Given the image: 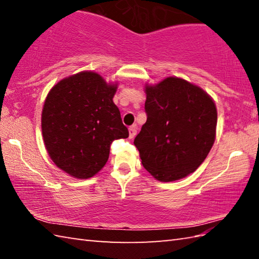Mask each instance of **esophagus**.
<instances>
[{"mask_svg":"<svg viewBox=\"0 0 259 259\" xmlns=\"http://www.w3.org/2000/svg\"><path fill=\"white\" fill-rule=\"evenodd\" d=\"M136 135H137V128H136V125L130 126V128H129V138L133 139Z\"/></svg>","mask_w":259,"mask_h":259,"instance_id":"esophagus-1","label":"esophagus"}]
</instances>
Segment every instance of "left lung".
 <instances>
[{"label":"left lung","instance_id":"left-lung-1","mask_svg":"<svg viewBox=\"0 0 259 259\" xmlns=\"http://www.w3.org/2000/svg\"><path fill=\"white\" fill-rule=\"evenodd\" d=\"M145 94L147 120L134 142L144 168L160 182L185 178L213 145L216 104L202 88L176 76L146 84Z\"/></svg>","mask_w":259,"mask_h":259}]
</instances>
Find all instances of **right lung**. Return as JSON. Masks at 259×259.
<instances>
[{"mask_svg":"<svg viewBox=\"0 0 259 259\" xmlns=\"http://www.w3.org/2000/svg\"><path fill=\"white\" fill-rule=\"evenodd\" d=\"M117 83L93 71L60 80L42 108L41 126L52 162L77 179L98 174L106 164L113 140L126 138L119 108L113 102Z\"/></svg>","mask_w":259,"mask_h":259,"instance_id":"add662e5","label":"right lung"}]
</instances>
